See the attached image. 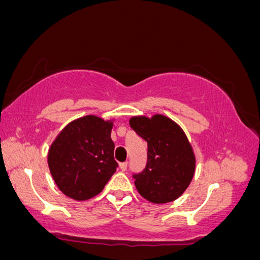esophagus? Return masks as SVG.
<instances>
[{"mask_svg":"<svg viewBox=\"0 0 260 260\" xmlns=\"http://www.w3.org/2000/svg\"><path fill=\"white\" fill-rule=\"evenodd\" d=\"M127 167H128V162H121V164H120V169H121L122 172H125Z\"/></svg>","mask_w":260,"mask_h":260,"instance_id":"esophagus-1","label":"esophagus"}]
</instances>
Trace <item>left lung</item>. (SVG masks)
Returning <instances> with one entry per match:
<instances>
[{
    "label": "left lung",
    "instance_id": "obj_1",
    "mask_svg": "<svg viewBox=\"0 0 260 260\" xmlns=\"http://www.w3.org/2000/svg\"><path fill=\"white\" fill-rule=\"evenodd\" d=\"M129 126L147 141V164L133 174L135 187L153 203H167L184 192L195 172V156L183 131L165 115L137 117Z\"/></svg>",
    "mask_w": 260,
    "mask_h": 260
}]
</instances>
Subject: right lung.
Instances as JSON below:
<instances>
[{
  "label": "right lung",
  "instance_id": "obj_1",
  "mask_svg": "<svg viewBox=\"0 0 260 260\" xmlns=\"http://www.w3.org/2000/svg\"><path fill=\"white\" fill-rule=\"evenodd\" d=\"M113 123L94 115L75 120L61 131L49 150V168L58 188L77 201L98 195L118 168Z\"/></svg>",
  "mask_w": 260,
  "mask_h": 260
}]
</instances>
